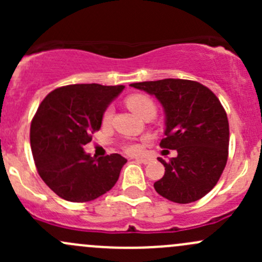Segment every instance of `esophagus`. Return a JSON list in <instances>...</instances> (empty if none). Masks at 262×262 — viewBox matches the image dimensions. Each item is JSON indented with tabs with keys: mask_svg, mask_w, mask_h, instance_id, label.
Instances as JSON below:
<instances>
[{
	"mask_svg": "<svg viewBox=\"0 0 262 262\" xmlns=\"http://www.w3.org/2000/svg\"><path fill=\"white\" fill-rule=\"evenodd\" d=\"M136 161L139 163H144V165H148V163L150 162L148 158H143V157H136Z\"/></svg>",
	"mask_w": 262,
	"mask_h": 262,
	"instance_id": "34e87169",
	"label": "esophagus"
}]
</instances>
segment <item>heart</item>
I'll use <instances>...</instances> for the list:
<instances>
[{"label": "heart", "instance_id": "b5f03b06", "mask_svg": "<svg viewBox=\"0 0 262 262\" xmlns=\"http://www.w3.org/2000/svg\"><path fill=\"white\" fill-rule=\"evenodd\" d=\"M126 106L130 109L132 113H134L136 115L138 116H143L147 112H155L156 113V106L155 102L149 99V97L144 96V95H133V96L128 97L126 99ZM113 115V109L112 107H107L106 110L104 112V121H109L110 118ZM125 150L128 153H138L141 150V146L137 143H128L125 146Z\"/></svg>", "mask_w": 262, "mask_h": 262}]
</instances>
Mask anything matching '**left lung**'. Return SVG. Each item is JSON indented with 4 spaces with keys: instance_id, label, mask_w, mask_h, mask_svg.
I'll return each instance as SVG.
<instances>
[{
    "instance_id": "8db88e82",
    "label": "left lung",
    "mask_w": 262,
    "mask_h": 262,
    "mask_svg": "<svg viewBox=\"0 0 262 262\" xmlns=\"http://www.w3.org/2000/svg\"><path fill=\"white\" fill-rule=\"evenodd\" d=\"M160 101L165 112V138L160 146L176 149L155 182L161 196L179 204L196 202L215 186L228 158L229 125L218 97L208 87L189 80L166 78L132 83Z\"/></svg>"
}]
</instances>
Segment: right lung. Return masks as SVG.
I'll list each match as a JSON object with an SVG mask.
<instances>
[{
  "label": "right lung",
  "instance_id": "add662e5",
  "mask_svg": "<svg viewBox=\"0 0 262 262\" xmlns=\"http://www.w3.org/2000/svg\"><path fill=\"white\" fill-rule=\"evenodd\" d=\"M123 90V84H68L50 92L39 105L30 126L31 152L40 178L62 199L90 202L118 181L125 158L118 153L92 157L83 146Z\"/></svg>",
  "mask_w": 262,
  "mask_h": 262
}]
</instances>
